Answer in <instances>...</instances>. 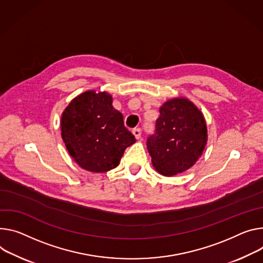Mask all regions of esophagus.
<instances>
[{
    "label": "esophagus",
    "mask_w": 263,
    "mask_h": 263,
    "mask_svg": "<svg viewBox=\"0 0 263 263\" xmlns=\"http://www.w3.org/2000/svg\"><path fill=\"white\" fill-rule=\"evenodd\" d=\"M133 135L135 136L136 139H139L140 138V135H141V129L140 128H135L133 131H132Z\"/></svg>",
    "instance_id": "34e87169"
}]
</instances>
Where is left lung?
<instances>
[{"label":"left lung","instance_id":"obj_1","mask_svg":"<svg viewBox=\"0 0 263 263\" xmlns=\"http://www.w3.org/2000/svg\"><path fill=\"white\" fill-rule=\"evenodd\" d=\"M154 133L147 148L154 168L173 176L191 168L206 145V125L202 113L186 99H173L159 109Z\"/></svg>","mask_w":263,"mask_h":263}]
</instances>
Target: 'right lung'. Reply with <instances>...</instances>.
Wrapping results in <instances>:
<instances>
[{
    "label": "right lung",
    "instance_id": "add662e5",
    "mask_svg": "<svg viewBox=\"0 0 263 263\" xmlns=\"http://www.w3.org/2000/svg\"><path fill=\"white\" fill-rule=\"evenodd\" d=\"M61 129L71 157L95 173L114 169L126 148L135 142L123 114L113 108L111 95L106 92L79 95L65 109Z\"/></svg>",
    "mask_w": 263,
    "mask_h": 263
}]
</instances>
